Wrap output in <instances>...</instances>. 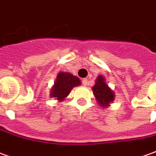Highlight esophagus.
I'll return each mask as SVG.
<instances>
[{
  "instance_id": "esophagus-1",
  "label": "esophagus",
  "mask_w": 156,
  "mask_h": 156,
  "mask_svg": "<svg viewBox=\"0 0 156 156\" xmlns=\"http://www.w3.org/2000/svg\"><path fill=\"white\" fill-rule=\"evenodd\" d=\"M82 83L83 84V86H86L88 84V79L87 78H83L82 80Z\"/></svg>"
}]
</instances>
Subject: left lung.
I'll return each instance as SVG.
<instances>
[{
	"mask_svg": "<svg viewBox=\"0 0 156 156\" xmlns=\"http://www.w3.org/2000/svg\"><path fill=\"white\" fill-rule=\"evenodd\" d=\"M92 90L97 103L101 108H108L109 104L114 100V92L105 82V78L102 75H99L97 77L96 83L92 87Z\"/></svg>",
	"mask_w": 156,
	"mask_h": 156,
	"instance_id": "left-lung-1",
	"label": "left lung"
}]
</instances>
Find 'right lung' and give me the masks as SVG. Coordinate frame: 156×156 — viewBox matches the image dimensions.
<instances>
[{
    "label": "right lung",
    "instance_id": "add662e5",
    "mask_svg": "<svg viewBox=\"0 0 156 156\" xmlns=\"http://www.w3.org/2000/svg\"><path fill=\"white\" fill-rule=\"evenodd\" d=\"M81 84L80 79L69 73H59L54 86L50 91V96L55 97L58 101H63L69 95L72 89Z\"/></svg>",
    "mask_w": 156,
    "mask_h": 156
}]
</instances>
